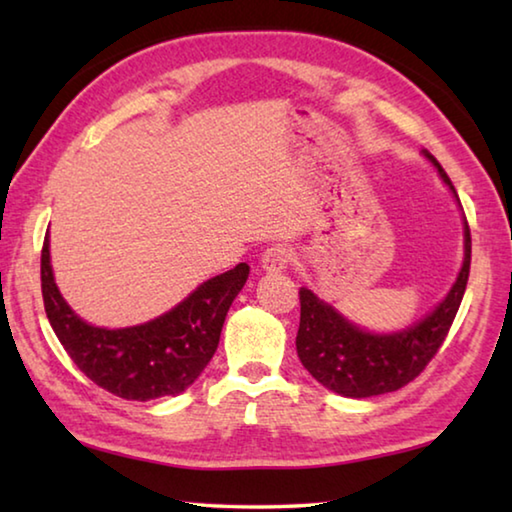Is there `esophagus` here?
Returning <instances> with one entry per match:
<instances>
[{
  "label": "esophagus",
  "mask_w": 512,
  "mask_h": 512,
  "mask_svg": "<svg viewBox=\"0 0 512 512\" xmlns=\"http://www.w3.org/2000/svg\"><path fill=\"white\" fill-rule=\"evenodd\" d=\"M289 262H291V250L284 244H275V246L264 250L262 262L259 264H262L266 273H280L289 266Z\"/></svg>",
  "instance_id": "obj_1"
}]
</instances>
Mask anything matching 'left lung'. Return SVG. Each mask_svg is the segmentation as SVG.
Wrapping results in <instances>:
<instances>
[{
  "instance_id": "8db88e82",
  "label": "left lung",
  "mask_w": 512,
  "mask_h": 512,
  "mask_svg": "<svg viewBox=\"0 0 512 512\" xmlns=\"http://www.w3.org/2000/svg\"><path fill=\"white\" fill-rule=\"evenodd\" d=\"M422 155L436 167L440 180L461 205L452 180L447 178L438 160L429 151H422ZM470 255L472 239L463 216V264L456 282L427 316L397 332L363 329L329 302L320 300L314 291L302 287L300 327L296 336L302 366L327 391L354 397V400L393 393L406 386L433 359L454 323L465 293L467 275H470Z\"/></svg>"
}]
</instances>
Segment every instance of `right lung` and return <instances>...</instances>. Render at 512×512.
Returning <instances> with one entry per match:
<instances>
[{
	"mask_svg": "<svg viewBox=\"0 0 512 512\" xmlns=\"http://www.w3.org/2000/svg\"><path fill=\"white\" fill-rule=\"evenodd\" d=\"M250 266L237 264L180 300L162 316L131 327L85 323L67 305L54 280L49 232L42 246V298L49 325L85 377L124 400H158L180 395L194 384L219 348L232 300L248 280Z\"/></svg>",
	"mask_w": 512,
	"mask_h": 512,
	"instance_id": "right-lung-1",
	"label": "right lung"
}]
</instances>
